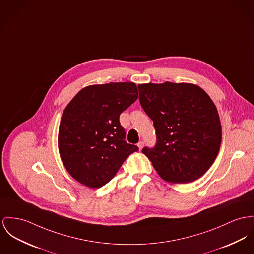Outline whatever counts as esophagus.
I'll return each instance as SVG.
<instances>
[{"mask_svg":"<svg viewBox=\"0 0 254 254\" xmlns=\"http://www.w3.org/2000/svg\"><path fill=\"white\" fill-rule=\"evenodd\" d=\"M137 146H138L139 150H142V148L144 147V142H143V141H140V142L137 144Z\"/></svg>","mask_w":254,"mask_h":254,"instance_id":"34e87169","label":"esophagus"}]
</instances>
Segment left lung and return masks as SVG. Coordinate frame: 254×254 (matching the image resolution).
<instances>
[{"label":"left lung","instance_id":"obj_1","mask_svg":"<svg viewBox=\"0 0 254 254\" xmlns=\"http://www.w3.org/2000/svg\"><path fill=\"white\" fill-rule=\"evenodd\" d=\"M142 108L154 122L156 144L143 148L161 179L172 184L193 182L212 166L221 143L215 103L190 83L138 85Z\"/></svg>","mask_w":254,"mask_h":254}]
</instances>
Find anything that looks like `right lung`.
<instances>
[{"mask_svg":"<svg viewBox=\"0 0 254 254\" xmlns=\"http://www.w3.org/2000/svg\"><path fill=\"white\" fill-rule=\"evenodd\" d=\"M137 98L135 83L111 82L83 88L64 108L59 127V153L69 175L80 184L101 188L138 151L125 141L119 121Z\"/></svg>","mask_w":254,"mask_h":254,"instance_id":"add662e5","label":"right lung"}]
</instances>
